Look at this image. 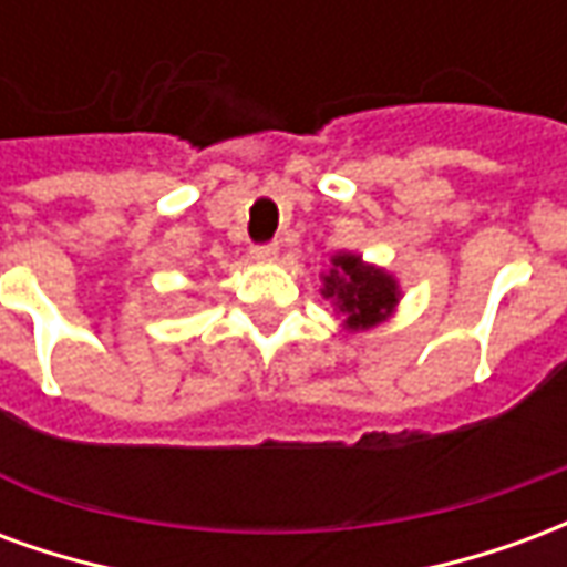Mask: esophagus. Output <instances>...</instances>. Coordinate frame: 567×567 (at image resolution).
Masks as SVG:
<instances>
[{
	"label": "esophagus",
	"instance_id": "1",
	"mask_svg": "<svg viewBox=\"0 0 567 567\" xmlns=\"http://www.w3.org/2000/svg\"><path fill=\"white\" fill-rule=\"evenodd\" d=\"M279 258V246L276 243H267V246H255L251 248V260L258 264H270V260Z\"/></svg>",
	"mask_w": 567,
	"mask_h": 567
}]
</instances>
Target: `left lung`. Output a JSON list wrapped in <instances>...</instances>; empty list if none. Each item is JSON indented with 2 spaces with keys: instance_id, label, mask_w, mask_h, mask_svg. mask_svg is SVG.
I'll list each match as a JSON object with an SVG mask.
<instances>
[{
  "instance_id": "obj_1",
  "label": "left lung",
  "mask_w": 567,
  "mask_h": 567,
  "mask_svg": "<svg viewBox=\"0 0 567 567\" xmlns=\"http://www.w3.org/2000/svg\"><path fill=\"white\" fill-rule=\"evenodd\" d=\"M321 295L333 300V307L343 312V324L349 331H368L385 321L398 307V279L392 272L364 264L358 255L340 251L331 258V270L321 276Z\"/></svg>"
}]
</instances>
